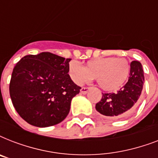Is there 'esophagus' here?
I'll list each match as a JSON object with an SVG mask.
<instances>
[{
    "instance_id": "1",
    "label": "esophagus",
    "mask_w": 158,
    "mask_h": 158,
    "mask_svg": "<svg viewBox=\"0 0 158 158\" xmlns=\"http://www.w3.org/2000/svg\"><path fill=\"white\" fill-rule=\"evenodd\" d=\"M89 88H86V87H84V88H82L81 89H80V93H81L82 94H86L88 92H89Z\"/></svg>"
}]
</instances>
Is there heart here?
Listing matches in <instances>:
<instances>
[{
    "mask_svg": "<svg viewBox=\"0 0 158 158\" xmlns=\"http://www.w3.org/2000/svg\"><path fill=\"white\" fill-rule=\"evenodd\" d=\"M130 72V63L124 58L114 56L99 57L90 60L83 67L72 60L69 64V73L76 84L97 78V82L106 92H114L120 89L127 81Z\"/></svg>",
    "mask_w": 158,
    "mask_h": 158,
    "instance_id": "b5f03b06",
    "label": "heart"
}]
</instances>
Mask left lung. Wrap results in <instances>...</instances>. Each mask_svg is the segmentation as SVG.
Here are the masks:
<instances>
[{
    "mask_svg": "<svg viewBox=\"0 0 158 158\" xmlns=\"http://www.w3.org/2000/svg\"><path fill=\"white\" fill-rule=\"evenodd\" d=\"M141 63H130L128 82L115 94H102L101 101L96 104V110L110 119H118L130 115L135 110L142 92L144 75Z\"/></svg>",
    "mask_w": 158,
    "mask_h": 158,
    "instance_id": "8db88e82",
    "label": "left lung"
}]
</instances>
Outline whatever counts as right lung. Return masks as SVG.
Here are the masks:
<instances>
[{"label": "right lung", "instance_id": "1", "mask_svg": "<svg viewBox=\"0 0 158 158\" xmlns=\"http://www.w3.org/2000/svg\"><path fill=\"white\" fill-rule=\"evenodd\" d=\"M70 60L42 52L25 56L15 64L10 95L14 107L26 122L49 127L68 115L72 98L81 89L68 74Z\"/></svg>", "mask_w": 158, "mask_h": 158}]
</instances>
